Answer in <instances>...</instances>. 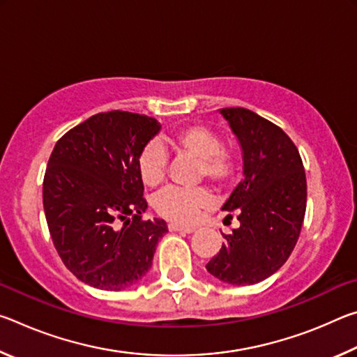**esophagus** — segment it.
I'll use <instances>...</instances> for the list:
<instances>
[{
	"mask_svg": "<svg viewBox=\"0 0 357 357\" xmlns=\"http://www.w3.org/2000/svg\"><path fill=\"white\" fill-rule=\"evenodd\" d=\"M168 229H170V231H183V233H192V231H195V227H192V225H181V223L172 222V223H168Z\"/></svg>",
	"mask_w": 357,
	"mask_h": 357,
	"instance_id": "34e87169",
	"label": "esophagus"
}]
</instances>
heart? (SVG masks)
Listing matches in <instances>:
<instances>
[{
    "instance_id": "1",
    "label": "heart",
    "mask_w": 357,
    "mask_h": 357,
    "mask_svg": "<svg viewBox=\"0 0 357 357\" xmlns=\"http://www.w3.org/2000/svg\"><path fill=\"white\" fill-rule=\"evenodd\" d=\"M164 143L179 157L197 160L195 176L198 181L209 179L219 189L233 183L238 172V157L229 148L220 144L215 132L203 124H189L165 137ZM138 173L144 185L157 187L165 181L167 155L157 143L144 146L137 160ZM214 202L213 193L204 187L179 189L168 187L154 198V209L164 219L179 223L195 222L204 209Z\"/></svg>"
}]
</instances>
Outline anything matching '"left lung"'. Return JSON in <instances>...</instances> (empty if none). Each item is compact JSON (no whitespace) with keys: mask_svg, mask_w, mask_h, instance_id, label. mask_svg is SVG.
I'll return each instance as SVG.
<instances>
[{"mask_svg":"<svg viewBox=\"0 0 357 357\" xmlns=\"http://www.w3.org/2000/svg\"><path fill=\"white\" fill-rule=\"evenodd\" d=\"M243 149L244 178L223 204L239 228L223 234L209 274L229 285H253L279 271L298 243L307 181L298 148L279 126L247 108H222ZM231 217V214H229Z\"/></svg>","mask_w":357,"mask_h":357,"instance_id":"left-lung-1","label":"left lung"}]
</instances>
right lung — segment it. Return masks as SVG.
I'll return each instance as SVG.
<instances>
[{
    "instance_id": "add662e5",
    "label": "right lung",
    "mask_w": 357,
    "mask_h": 357,
    "mask_svg": "<svg viewBox=\"0 0 357 357\" xmlns=\"http://www.w3.org/2000/svg\"><path fill=\"white\" fill-rule=\"evenodd\" d=\"M159 130L146 114L98 113L52 151L42 189L47 225L66 268L89 287L119 291L142 280L168 231L165 220L142 219L148 203L137 167Z\"/></svg>"
}]
</instances>
